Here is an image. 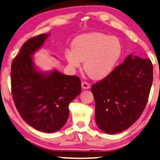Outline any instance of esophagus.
<instances>
[{
    "label": "esophagus",
    "instance_id": "1",
    "mask_svg": "<svg viewBox=\"0 0 160 160\" xmlns=\"http://www.w3.org/2000/svg\"><path fill=\"white\" fill-rule=\"evenodd\" d=\"M81 85H82V88L83 89H88L90 88V87H91V85L88 82H87L86 81H82V83H81Z\"/></svg>",
    "mask_w": 160,
    "mask_h": 160
}]
</instances>
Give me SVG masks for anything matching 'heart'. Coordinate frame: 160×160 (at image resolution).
<instances>
[{"label": "heart", "mask_w": 160, "mask_h": 160, "mask_svg": "<svg viewBox=\"0 0 160 160\" xmlns=\"http://www.w3.org/2000/svg\"><path fill=\"white\" fill-rule=\"evenodd\" d=\"M122 45L117 38L102 32L78 36L72 49L65 51L69 64L77 68L84 61L83 68L93 79H102L113 71L122 54Z\"/></svg>", "instance_id": "obj_1"}]
</instances>
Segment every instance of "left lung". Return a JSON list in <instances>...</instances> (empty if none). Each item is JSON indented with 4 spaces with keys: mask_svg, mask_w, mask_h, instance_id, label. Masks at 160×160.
<instances>
[{
    "mask_svg": "<svg viewBox=\"0 0 160 160\" xmlns=\"http://www.w3.org/2000/svg\"><path fill=\"white\" fill-rule=\"evenodd\" d=\"M152 81L149 58L130 54L109 75L92 85L98 127L109 134L130 127L145 109Z\"/></svg>",
    "mask_w": 160,
    "mask_h": 160,
    "instance_id": "obj_1",
    "label": "left lung"
}]
</instances>
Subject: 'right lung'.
<instances>
[{"label":"right lung","instance_id":"1","mask_svg":"<svg viewBox=\"0 0 160 160\" xmlns=\"http://www.w3.org/2000/svg\"><path fill=\"white\" fill-rule=\"evenodd\" d=\"M48 37L40 34L27 40L13 58L11 85L14 104L22 119L40 131L53 132L68 118L69 104L81 92L78 76L53 71L48 75L36 71L31 57Z\"/></svg>","mask_w":160,"mask_h":160}]
</instances>
